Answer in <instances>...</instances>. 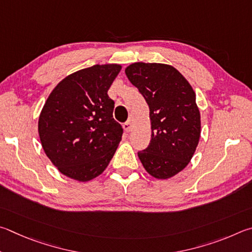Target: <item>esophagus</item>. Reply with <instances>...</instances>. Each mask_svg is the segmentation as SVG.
<instances>
[{
    "label": "esophagus",
    "mask_w": 252,
    "mask_h": 252,
    "mask_svg": "<svg viewBox=\"0 0 252 252\" xmlns=\"http://www.w3.org/2000/svg\"><path fill=\"white\" fill-rule=\"evenodd\" d=\"M131 127H133V122H131L130 119L124 124V129H125L127 133H129V131L131 130Z\"/></svg>",
    "instance_id": "34e87169"
}]
</instances>
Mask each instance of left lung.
I'll return each mask as SVG.
<instances>
[{
	"mask_svg": "<svg viewBox=\"0 0 252 252\" xmlns=\"http://www.w3.org/2000/svg\"><path fill=\"white\" fill-rule=\"evenodd\" d=\"M149 106L152 138L138 153L147 173L168 179L185 169L196 152L201 133L196 93L174 66L137 62L125 68Z\"/></svg>",
	"mask_w": 252,
	"mask_h": 252,
	"instance_id": "8db88e82",
	"label": "left lung"
}]
</instances>
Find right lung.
Segmentation results:
<instances>
[{
  "mask_svg": "<svg viewBox=\"0 0 252 252\" xmlns=\"http://www.w3.org/2000/svg\"><path fill=\"white\" fill-rule=\"evenodd\" d=\"M122 65L79 69L57 84L38 118L42 147L59 171L86 183L103 173L122 140L107 92Z\"/></svg>",
  "mask_w": 252,
  "mask_h": 252,
  "instance_id": "add662e5",
  "label": "right lung"
}]
</instances>
